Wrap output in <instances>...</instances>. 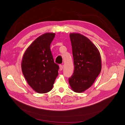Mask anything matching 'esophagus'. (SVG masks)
<instances>
[{
    "mask_svg": "<svg viewBox=\"0 0 125 125\" xmlns=\"http://www.w3.org/2000/svg\"><path fill=\"white\" fill-rule=\"evenodd\" d=\"M59 69H60V70H62L63 69V66L62 65H59Z\"/></svg>",
    "mask_w": 125,
    "mask_h": 125,
    "instance_id": "obj_1",
    "label": "esophagus"
}]
</instances>
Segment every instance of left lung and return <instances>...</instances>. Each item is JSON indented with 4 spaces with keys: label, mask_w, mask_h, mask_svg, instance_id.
<instances>
[{
    "label": "left lung",
    "mask_w": 125,
    "mask_h": 125,
    "mask_svg": "<svg viewBox=\"0 0 125 125\" xmlns=\"http://www.w3.org/2000/svg\"><path fill=\"white\" fill-rule=\"evenodd\" d=\"M74 69L69 78L74 92L81 93L93 84L101 71V58L96 47L88 38L78 33H71Z\"/></svg>",
    "instance_id": "left-lung-1"
}]
</instances>
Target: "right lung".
Here are the masks:
<instances>
[{
    "label": "right lung",
    "mask_w": 125,
    "mask_h": 125,
    "mask_svg": "<svg viewBox=\"0 0 125 125\" xmlns=\"http://www.w3.org/2000/svg\"><path fill=\"white\" fill-rule=\"evenodd\" d=\"M55 33L41 35L30 45L22 60L24 77L31 88L39 93L52 89L58 74L59 66L55 63L50 46Z\"/></svg>",
    "instance_id": "1"
}]
</instances>
